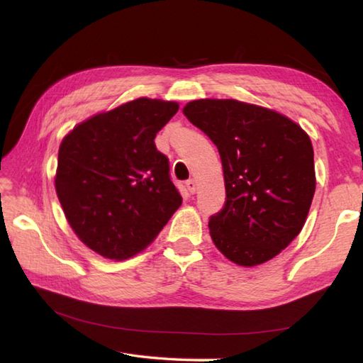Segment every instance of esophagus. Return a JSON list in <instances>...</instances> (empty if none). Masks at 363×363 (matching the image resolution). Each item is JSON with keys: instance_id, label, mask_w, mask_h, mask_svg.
<instances>
[{"instance_id": "esophagus-1", "label": "esophagus", "mask_w": 363, "mask_h": 363, "mask_svg": "<svg viewBox=\"0 0 363 363\" xmlns=\"http://www.w3.org/2000/svg\"><path fill=\"white\" fill-rule=\"evenodd\" d=\"M186 186H187V190L190 191V194L194 195L195 191H196V181H195V179H189V181L186 182Z\"/></svg>"}]
</instances>
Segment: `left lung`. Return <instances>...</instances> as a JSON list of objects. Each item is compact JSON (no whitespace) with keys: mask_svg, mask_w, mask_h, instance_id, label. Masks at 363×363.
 Returning a JSON list of instances; mask_svg holds the SVG:
<instances>
[{"mask_svg":"<svg viewBox=\"0 0 363 363\" xmlns=\"http://www.w3.org/2000/svg\"><path fill=\"white\" fill-rule=\"evenodd\" d=\"M217 145L225 174V207L209 220L225 256L256 267L287 248L315 194L313 148L295 121L237 99H196L182 109Z\"/></svg>","mask_w":363,"mask_h":363,"instance_id":"left-lung-1","label":"left lung"}]
</instances>
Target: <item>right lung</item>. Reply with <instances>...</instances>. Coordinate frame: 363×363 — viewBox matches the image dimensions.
Returning a JSON list of instances; mask_svg holds the SVG:
<instances>
[{"mask_svg":"<svg viewBox=\"0 0 363 363\" xmlns=\"http://www.w3.org/2000/svg\"><path fill=\"white\" fill-rule=\"evenodd\" d=\"M179 109L137 98L74 126L59 146L56 194L79 240L112 260L143 251L182 204L154 138Z\"/></svg>","mask_w":363,"mask_h":363,"instance_id":"obj_1","label":"right lung"}]
</instances>
